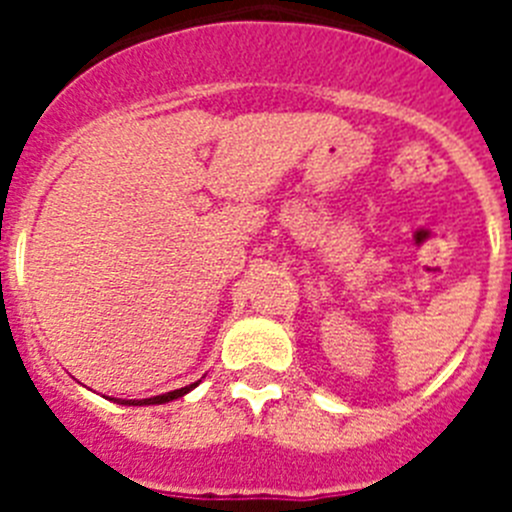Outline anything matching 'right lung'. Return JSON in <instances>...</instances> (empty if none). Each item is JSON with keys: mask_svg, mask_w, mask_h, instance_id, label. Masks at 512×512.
I'll return each mask as SVG.
<instances>
[{"mask_svg": "<svg viewBox=\"0 0 512 512\" xmlns=\"http://www.w3.org/2000/svg\"><path fill=\"white\" fill-rule=\"evenodd\" d=\"M197 387V382L189 384V387H182V390H174V392H166V395H156V397H146V400H117L120 405H164V402H171L176 400V397L187 395L189 390H194Z\"/></svg>", "mask_w": 512, "mask_h": 512, "instance_id": "right-lung-1", "label": "right lung"}]
</instances>
